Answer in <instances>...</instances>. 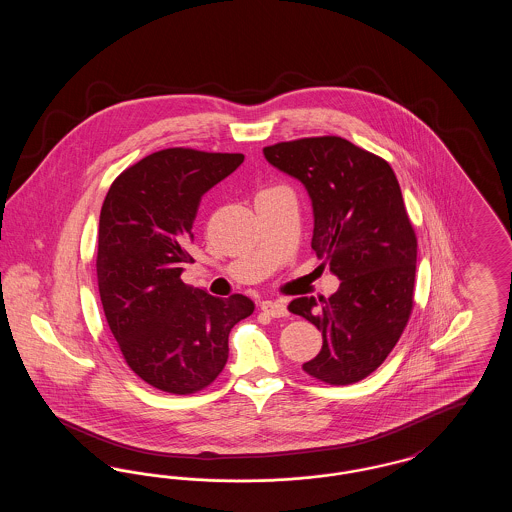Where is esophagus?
I'll return each mask as SVG.
<instances>
[{
  "label": "esophagus",
  "mask_w": 512,
  "mask_h": 512,
  "mask_svg": "<svg viewBox=\"0 0 512 512\" xmlns=\"http://www.w3.org/2000/svg\"><path fill=\"white\" fill-rule=\"evenodd\" d=\"M261 309L274 318L288 317V309L282 301H263Z\"/></svg>",
  "instance_id": "1"
}]
</instances>
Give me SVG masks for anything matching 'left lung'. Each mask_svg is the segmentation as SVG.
I'll return each mask as SVG.
<instances>
[{
	"label": "left lung",
	"instance_id": "left-lung-1",
	"mask_svg": "<svg viewBox=\"0 0 512 512\" xmlns=\"http://www.w3.org/2000/svg\"><path fill=\"white\" fill-rule=\"evenodd\" d=\"M263 153L309 192L311 247L341 280L328 299L288 305L322 332V349L303 370L324 384H355L386 361L413 311L416 234L399 182L388 161L340 136L280 142Z\"/></svg>",
	"mask_w": 512,
	"mask_h": 512
}]
</instances>
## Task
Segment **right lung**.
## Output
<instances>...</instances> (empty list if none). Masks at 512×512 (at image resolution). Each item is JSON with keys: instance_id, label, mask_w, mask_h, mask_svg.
<instances>
[{"instance_id": "obj_1", "label": "right lung", "mask_w": 512, "mask_h": 512, "mask_svg": "<svg viewBox=\"0 0 512 512\" xmlns=\"http://www.w3.org/2000/svg\"><path fill=\"white\" fill-rule=\"evenodd\" d=\"M244 163L242 153L190 147L155 151L122 171L99 215V297L122 357L157 390L190 395L228 361V334L255 303L242 293L213 297L184 284L194 263L199 201Z\"/></svg>"}]
</instances>
